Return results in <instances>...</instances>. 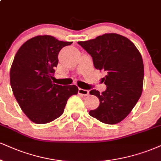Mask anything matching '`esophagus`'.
Segmentation results:
<instances>
[{"label": "esophagus", "mask_w": 161, "mask_h": 161, "mask_svg": "<svg viewBox=\"0 0 161 161\" xmlns=\"http://www.w3.org/2000/svg\"><path fill=\"white\" fill-rule=\"evenodd\" d=\"M89 90H83V89L79 88L78 89V94L81 95V96H86L89 95Z\"/></svg>", "instance_id": "esophagus-1"}]
</instances>
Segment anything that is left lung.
I'll use <instances>...</instances> for the list:
<instances>
[{
  "label": "left lung",
  "instance_id": "obj_1",
  "mask_svg": "<svg viewBox=\"0 0 161 161\" xmlns=\"http://www.w3.org/2000/svg\"><path fill=\"white\" fill-rule=\"evenodd\" d=\"M77 43L92 57L95 68L106 73L102 78L106 90L90 92L100 101L90 115L105 124L120 122L134 108L142 92L144 66L140 51L131 41L116 33Z\"/></svg>",
  "mask_w": 161,
  "mask_h": 161
}]
</instances>
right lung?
Masks as SVG:
<instances>
[{
    "label": "right lung",
    "instance_id": "obj_1",
    "mask_svg": "<svg viewBox=\"0 0 161 161\" xmlns=\"http://www.w3.org/2000/svg\"><path fill=\"white\" fill-rule=\"evenodd\" d=\"M71 44L51 36H37L25 42L14 57L9 75L12 90L33 122L46 124L56 119L63 114L69 97L77 94L75 85L61 86L51 79L59 51Z\"/></svg>",
    "mask_w": 161,
    "mask_h": 161
}]
</instances>
